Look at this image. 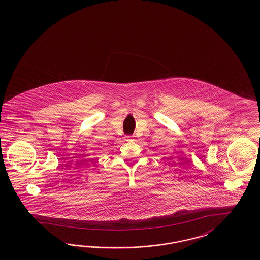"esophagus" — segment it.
<instances>
[{"instance_id": "obj_1", "label": "esophagus", "mask_w": 260, "mask_h": 260, "mask_svg": "<svg viewBox=\"0 0 260 260\" xmlns=\"http://www.w3.org/2000/svg\"><path fill=\"white\" fill-rule=\"evenodd\" d=\"M125 140H126V141H129V140H133V136H125Z\"/></svg>"}]
</instances>
